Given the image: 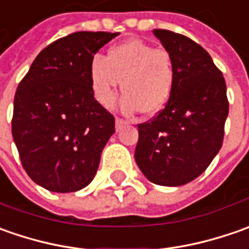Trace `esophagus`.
Listing matches in <instances>:
<instances>
[{
  "label": "esophagus",
  "mask_w": 249,
  "mask_h": 249,
  "mask_svg": "<svg viewBox=\"0 0 249 249\" xmlns=\"http://www.w3.org/2000/svg\"><path fill=\"white\" fill-rule=\"evenodd\" d=\"M126 124V120L120 119V118H116V130H119L122 126H124Z\"/></svg>",
  "instance_id": "34e87169"
}]
</instances>
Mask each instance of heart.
Returning <instances> with one entry per match:
<instances>
[{
  "label": "heart",
  "instance_id": "obj_1",
  "mask_svg": "<svg viewBox=\"0 0 249 249\" xmlns=\"http://www.w3.org/2000/svg\"><path fill=\"white\" fill-rule=\"evenodd\" d=\"M89 74L92 94L104 107L112 105L120 82V90L124 94L120 109L129 115L139 110L145 116L159 113L175 86V65L170 53L142 40L113 45L105 58L95 55Z\"/></svg>",
  "mask_w": 249,
  "mask_h": 249
}]
</instances>
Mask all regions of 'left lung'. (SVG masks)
Wrapping results in <instances>:
<instances>
[{"label":"left lung","instance_id":"1","mask_svg":"<svg viewBox=\"0 0 249 249\" xmlns=\"http://www.w3.org/2000/svg\"><path fill=\"white\" fill-rule=\"evenodd\" d=\"M175 65L165 108L139 124L134 158L158 186L187 184L211 165L222 147L229 115L226 82L211 55L183 34L155 29Z\"/></svg>","mask_w":249,"mask_h":249}]
</instances>
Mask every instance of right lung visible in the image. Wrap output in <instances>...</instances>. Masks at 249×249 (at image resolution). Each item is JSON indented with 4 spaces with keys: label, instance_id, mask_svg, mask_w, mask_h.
<instances>
[{
    "label": "right lung",
    "instance_id": "1",
    "mask_svg": "<svg viewBox=\"0 0 249 249\" xmlns=\"http://www.w3.org/2000/svg\"><path fill=\"white\" fill-rule=\"evenodd\" d=\"M119 33L77 32L47 45L15 94L12 136L29 177L50 191L89 186L115 133V118L94 98L90 62Z\"/></svg>",
    "mask_w": 249,
    "mask_h": 249
}]
</instances>
